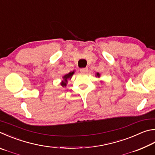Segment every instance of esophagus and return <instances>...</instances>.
Returning <instances> with one entry per match:
<instances>
[{"instance_id": "34e87169", "label": "esophagus", "mask_w": 155, "mask_h": 155, "mask_svg": "<svg viewBox=\"0 0 155 155\" xmlns=\"http://www.w3.org/2000/svg\"><path fill=\"white\" fill-rule=\"evenodd\" d=\"M80 71L82 73H86L87 71H88V68H83L80 69Z\"/></svg>"}]
</instances>
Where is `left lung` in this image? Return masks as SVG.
Masks as SVG:
<instances>
[{
  "mask_svg": "<svg viewBox=\"0 0 155 155\" xmlns=\"http://www.w3.org/2000/svg\"><path fill=\"white\" fill-rule=\"evenodd\" d=\"M95 77L100 78V73H99V72H97L96 74H95ZM101 82L102 83V81H101Z\"/></svg>",
  "mask_w": 155,
  "mask_h": 155,
  "instance_id": "1",
  "label": "left lung"
}]
</instances>
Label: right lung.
Here are the masks:
<instances>
[{
  "label": "right lung",
  "mask_w": 155,
  "mask_h": 155,
  "mask_svg": "<svg viewBox=\"0 0 155 155\" xmlns=\"http://www.w3.org/2000/svg\"><path fill=\"white\" fill-rule=\"evenodd\" d=\"M74 74V70H73V71L70 72L68 74H65L64 76L62 77L63 80L61 81V82L60 83V85L62 87H66L67 85V83H68V79H71V78L72 77V75Z\"/></svg>",
  "instance_id": "1"
}]
</instances>
